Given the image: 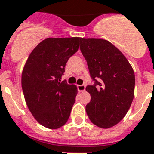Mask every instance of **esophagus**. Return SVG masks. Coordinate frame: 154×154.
Listing matches in <instances>:
<instances>
[{"instance_id":"34e87169","label":"esophagus","mask_w":154,"mask_h":154,"mask_svg":"<svg viewBox=\"0 0 154 154\" xmlns=\"http://www.w3.org/2000/svg\"><path fill=\"white\" fill-rule=\"evenodd\" d=\"M85 88H86L85 85H77V89H78V91L80 92L85 91Z\"/></svg>"}]
</instances>
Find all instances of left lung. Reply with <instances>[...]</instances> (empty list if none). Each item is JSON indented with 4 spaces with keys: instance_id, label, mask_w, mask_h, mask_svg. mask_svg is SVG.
<instances>
[{
    "instance_id": "8db88e82",
    "label": "left lung",
    "mask_w": 154,
    "mask_h": 154,
    "mask_svg": "<svg viewBox=\"0 0 154 154\" xmlns=\"http://www.w3.org/2000/svg\"><path fill=\"white\" fill-rule=\"evenodd\" d=\"M81 50L94 85H88L91 101L86 105L93 124L109 129L121 121L134 97L135 74L119 49L102 38H83Z\"/></svg>"
}]
</instances>
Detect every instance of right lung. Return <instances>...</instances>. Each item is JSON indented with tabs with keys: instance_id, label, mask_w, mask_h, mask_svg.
I'll return each instance as SVG.
<instances>
[{
	"instance_id": "obj_1",
	"label": "right lung",
	"mask_w": 154,
	"mask_h": 154,
	"mask_svg": "<svg viewBox=\"0 0 154 154\" xmlns=\"http://www.w3.org/2000/svg\"><path fill=\"white\" fill-rule=\"evenodd\" d=\"M81 40L79 37L45 38L25 62L21 73L25 102L33 117L45 128L59 129L69 119L77 88L60 82V78Z\"/></svg>"
}]
</instances>
